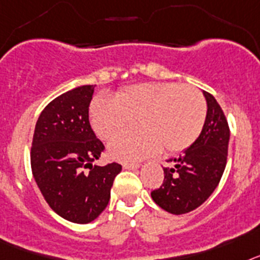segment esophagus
Instances as JSON below:
<instances>
[{
	"instance_id": "1",
	"label": "esophagus",
	"mask_w": 260,
	"mask_h": 260,
	"mask_svg": "<svg viewBox=\"0 0 260 260\" xmlns=\"http://www.w3.org/2000/svg\"><path fill=\"white\" fill-rule=\"evenodd\" d=\"M123 168L128 169V170H135V169L140 168V164H124Z\"/></svg>"
}]
</instances>
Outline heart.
<instances>
[{"label":"heart","mask_w":260,"mask_h":260,"mask_svg":"<svg viewBox=\"0 0 260 260\" xmlns=\"http://www.w3.org/2000/svg\"><path fill=\"white\" fill-rule=\"evenodd\" d=\"M207 117V103L196 87L178 82L139 83L114 99L98 96L90 105L92 129L107 140L139 121L141 128L112 139L108 152L115 159L135 162L155 154L178 153L196 141Z\"/></svg>","instance_id":"heart-1"}]
</instances>
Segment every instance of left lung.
Returning <instances> with one entry per match:
<instances>
[{
    "label": "left lung",
    "mask_w": 260,
    "mask_h": 260,
    "mask_svg": "<svg viewBox=\"0 0 260 260\" xmlns=\"http://www.w3.org/2000/svg\"><path fill=\"white\" fill-rule=\"evenodd\" d=\"M207 117L200 136L178 158L174 166L164 168L165 179L152 191V199L169 213L193 211L212 195L224 174L230 131L222 108L212 94L203 91Z\"/></svg>",
    "instance_id": "1"
}]
</instances>
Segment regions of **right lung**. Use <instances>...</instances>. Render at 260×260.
<instances>
[{"label":"right lung","mask_w":260,"mask_h":260,"mask_svg":"<svg viewBox=\"0 0 260 260\" xmlns=\"http://www.w3.org/2000/svg\"><path fill=\"white\" fill-rule=\"evenodd\" d=\"M94 86L76 87L46 106L36 121L31 170L46 202L58 216L87 224L105 211L121 165H92L105 145L91 129Z\"/></svg>","instance_id":"add662e5"}]
</instances>
